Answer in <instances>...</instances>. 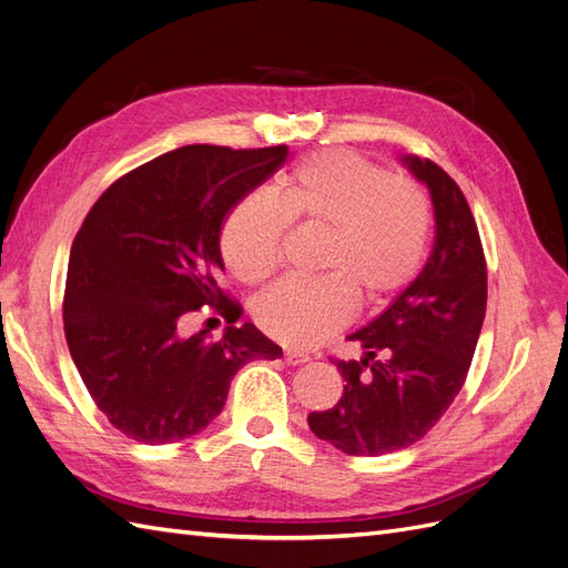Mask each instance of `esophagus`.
<instances>
[{
  "label": "esophagus",
  "mask_w": 568,
  "mask_h": 568,
  "mask_svg": "<svg viewBox=\"0 0 568 568\" xmlns=\"http://www.w3.org/2000/svg\"><path fill=\"white\" fill-rule=\"evenodd\" d=\"M307 359H311V357H307L305 353H296V351H286V353H284V363H286L288 367L303 365V363H307Z\"/></svg>",
  "instance_id": "obj_1"
}]
</instances>
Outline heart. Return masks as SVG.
<instances>
[{"instance_id": "b5f03b06", "label": "heart", "mask_w": 568, "mask_h": 568, "mask_svg": "<svg viewBox=\"0 0 568 568\" xmlns=\"http://www.w3.org/2000/svg\"><path fill=\"white\" fill-rule=\"evenodd\" d=\"M288 225L324 230L315 280H284L255 301L263 334L315 348L353 315V298L376 307L417 277L432 236L424 189L351 149H326L280 178L277 201L263 192L236 201L220 232L222 261L239 282L267 280Z\"/></svg>"}]
</instances>
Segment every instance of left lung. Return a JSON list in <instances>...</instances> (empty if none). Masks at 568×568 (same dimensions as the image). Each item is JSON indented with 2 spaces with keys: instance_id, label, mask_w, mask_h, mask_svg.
<instances>
[{
  "instance_id": "1",
  "label": "left lung",
  "mask_w": 568,
  "mask_h": 568,
  "mask_svg": "<svg viewBox=\"0 0 568 568\" xmlns=\"http://www.w3.org/2000/svg\"><path fill=\"white\" fill-rule=\"evenodd\" d=\"M403 161L432 192V255L386 313L348 336L365 357L334 359L346 379L341 400L307 415L317 438L355 457L403 450L432 432L467 382L486 317V255L467 199L434 161Z\"/></svg>"
}]
</instances>
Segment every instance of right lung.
<instances>
[{"instance_id": "add662e5", "label": "right lung", "mask_w": 568, "mask_h": 568, "mask_svg": "<svg viewBox=\"0 0 568 568\" xmlns=\"http://www.w3.org/2000/svg\"><path fill=\"white\" fill-rule=\"evenodd\" d=\"M286 146L189 144L118 178L97 199L71 248L63 329L94 405L128 438L178 443L225 407L234 374L282 348L220 286L225 217L286 161ZM201 306L231 326L181 336Z\"/></svg>"}]
</instances>
